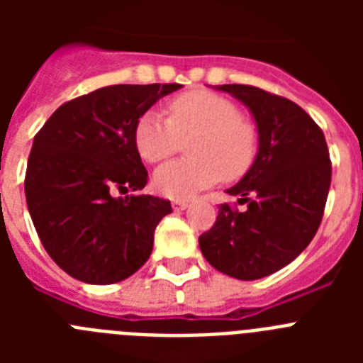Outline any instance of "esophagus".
<instances>
[{
  "label": "esophagus",
  "instance_id": "obj_1",
  "mask_svg": "<svg viewBox=\"0 0 363 363\" xmlns=\"http://www.w3.org/2000/svg\"><path fill=\"white\" fill-rule=\"evenodd\" d=\"M187 205H189V201H185V200H174L172 201V209L184 211V209H187Z\"/></svg>",
  "mask_w": 363,
  "mask_h": 363
}]
</instances>
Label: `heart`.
<instances>
[{"instance_id": "heart-1", "label": "heart", "mask_w": 363, "mask_h": 363, "mask_svg": "<svg viewBox=\"0 0 363 363\" xmlns=\"http://www.w3.org/2000/svg\"><path fill=\"white\" fill-rule=\"evenodd\" d=\"M167 114L149 111L134 127V145L149 163L172 156L189 138V158L165 163L154 174L160 194L185 200L220 178L234 182L249 172L258 154V130L229 98L189 91L169 101Z\"/></svg>"}]
</instances>
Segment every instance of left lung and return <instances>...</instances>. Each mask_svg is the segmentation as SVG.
Segmentation results:
<instances>
[{
    "instance_id": "obj_1",
    "label": "left lung",
    "mask_w": 363,
    "mask_h": 363,
    "mask_svg": "<svg viewBox=\"0 0 363 363\" xmlns=\"http://www.w3.org/2000/svg\"><path fill=\"white\" fill-rule=\"evenodd\" d=\"M252 112L258 154L200 236L205 259L223 274L258 280L291 264L322 223L331 187V158L322 129L300 105L252 85H220Z\"/></svg>"
}]
</instances>
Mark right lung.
I'll use <instances>...</instances> for the list:
<instances>
[{
	"instance_id": "add662e5",
	"label": "right lung",
	"mask_w": 363,
	"mask_h": 363,
	"mask_svg": "<svg viewBox=\"0 0 363 363\" xmlns=\"http://www.w3.org/2000/svg\"><path fill=\"white\" fill-rule=\"evenodd\" d=\"M179 86H104L56 108L34 136L25 174L28 213L45 251L76 280L116 284L149 259L154 229L172 207L138 192L149 174L134 127Z\"/></svg>"
}]
</instances>
